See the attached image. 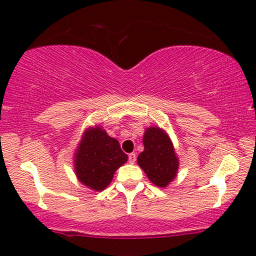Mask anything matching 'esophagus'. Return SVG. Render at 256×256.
Returning a JSON list of instances; mask_svg holds the SVG:
<instances>
[{
  "label": "esophagus",
  "mask_w": 256,
  "mask_h": 256,
  "mask_svg": "<svg viewBox=\"0 0 256 256\" xmlns=\"http://www.w3.org/2000/svg\"><path fill=\"white\" fill-rule=\"evenodd\" d=\"M134 161H136V154H134V152H131V154H128V162L134 164Z\"/></svg>",
  "instance_id": "1"
}]
</instances>
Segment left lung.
<instances>
[{
    "instance_id": "obj_1",
    "label": "left lung",
    "mask_w": 256,
    "mask_h": 256,
    "mask_svg": "<svg viewBox=\"0 0 256 256\" xmlns=\"http://www.w3.org/2000/svg\"><path fill=\"white\" fill-rule=\"evenodd\" d=\"M144 150L137 158V164L152 184L166 188L177 177L179 160L168 134L158 126H150L143 136Z\"/></svg>"
}]
</instances>
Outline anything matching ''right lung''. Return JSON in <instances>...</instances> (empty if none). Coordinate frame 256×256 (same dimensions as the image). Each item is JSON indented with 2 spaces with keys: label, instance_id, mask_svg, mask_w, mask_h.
<instances>
[{
  "label": "right lung",
  "instance_id": "1",
  "mask_svg": "<svg viewBox=\"0 0 256 256\" xmlns=\"http://www.w3.org/2000/svg\"><path fill=\"white\" fill-rule=\"evenodd\" d=\"M128 161V155L116 138L100 125L85 128L76 149L73 165L78 180L94 192H102L113 179L114 173Z\"/></svg>",
  "mask_w": 256,
  "mask_h": 256
}]
</instances>
